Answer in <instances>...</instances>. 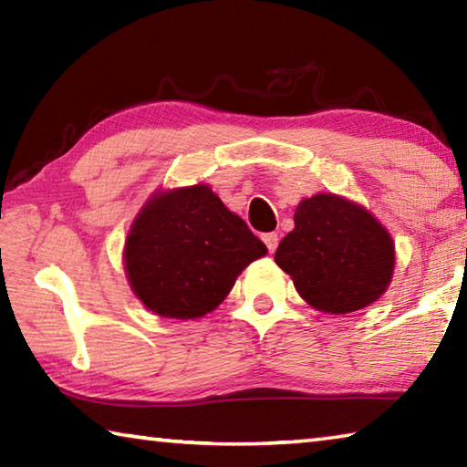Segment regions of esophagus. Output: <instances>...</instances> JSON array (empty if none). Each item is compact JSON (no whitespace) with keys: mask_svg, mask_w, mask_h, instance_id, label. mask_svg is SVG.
<instances>
[{"mask_svg":"<svg viewBox=\"0 0 467 467\" xmlns=\"http://www.w3.org/2000/svg\"><path fill=\"white\" fill-rule=\"evenodd\" d=\"M262 241L265 243V247H267V251H270V253H274L275 247H278V234H275V233H265L262 236Z\"/></svg>","mask_w":467,"mask_h":467,"instance_id":"obj_1","label":"esophagus"}]
</instances>
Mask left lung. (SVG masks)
<instances>
[{
  "instance_id": "left-lung-1",
  "label": "left lung",
  "mask_w": 467,
  "mask_h": 467,
  "mask_svg": "<svg viewBox=\"0 0 467 467\" xmlns=\"http://www.w3.org/2000/svg\"><path fill=\"white\" fill-rule=\"evenodd\" d=\"M274 259L311 306L344 315L365 309L387 290L395 247L362 205L317 193L298 203L295 231L280 241Z\"/></svg>"
}]
</instances>
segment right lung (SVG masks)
<instances>
[{"label":"right lung","instance_id":"add662e5","mask_svg":"<svg viewBox=\"0 0 467 467\" xmlns=\"http://www.w3.org/2000/svg\"><path fill=\"white\" fill-rule=\"evenodd\" d=\"M265 244L208 185L158 192L131 224L125 272L136 296L161 317L195 319L214 311L236 275Z\"/></svg>","mask_w":467,"mask_h":467}]
</instances>
